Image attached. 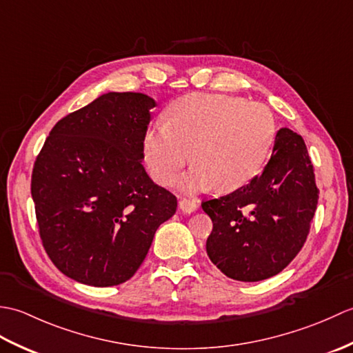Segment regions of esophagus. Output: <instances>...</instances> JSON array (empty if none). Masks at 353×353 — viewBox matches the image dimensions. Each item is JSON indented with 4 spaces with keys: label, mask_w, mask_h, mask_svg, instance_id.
I'll list each match as a JSON object with an SVG mask.
<instances>
[{
    "label": "esophagus",
    "mask_w": 353,
    "mask_h": 353,
    "mask_svg": "<svg viewBox=\"0 0 353 353\" xmlns=\"http://www.w3.org/2000/svg\"><path fill=\"white\" fill-rule=\"evenodd\" d=\"M179 208H181V211L185 212V214H192L197 209V205H196V201H194V200L182 199L181 201H179Z\"/></svg>",
    "instance_id": "esophagus-1"
}]
</instances>
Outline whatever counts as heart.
<instances>
[{
  "label": "heart",
  "instance_id": "heart-1",
  "mask_svg": "<svg viewBox=\"0 0 353 353\" xmlns=\"http://www.w3.org/2000/svg\"><path fill=\"white\" fill-rule=\"evenodd\" d=\"M168 118L147 130L145 161L154 181L168 185L192 159L185 191L241 188L261 171L276 137L272 110L241 97L192 94L172 104Z\"/></svg>",
  "mask_w": 353,
  "mask_h": 353
}]
</instances>
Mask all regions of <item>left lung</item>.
<instances>
[{
    "label": "left lung",
    "instance_id": "8db88e82",
    "mask_svg": "<svg viewBox=\"0 0 353 353\" xmlns=\"http://www.w3.org/2000/svg\"><path fill=\"white\" fill-rule=\"evenodd\" d=\"M319 190L301 134L281 129L258 176L226 196L201 201L211 216L206 252L230 279H268L297 256L310 234Z\"/></svg>",
    "mask_w": 353,
    "mask_h": 353
}]
</instances>
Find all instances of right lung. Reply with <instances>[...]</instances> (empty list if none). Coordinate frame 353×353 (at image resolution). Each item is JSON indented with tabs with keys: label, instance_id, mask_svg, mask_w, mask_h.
<instances>
[{
	"label": "right lung",
	"instance_id": "obj_1",
	"mask_svg": "<svg viewBox=\"0 0 353 353\" xmlns=\"http://www.w3.org/2000/svg\"><path fill=\"white\" fill-rule=\"evenodd\" d=\"M154 106L145 94H103L52 127L36 157L32 197L43 249L80 283L129 281L176 212V196L142 165Z\"/></svg>",
	"mask_w": 353,
	"mask_h": 353
}]
</instances>
